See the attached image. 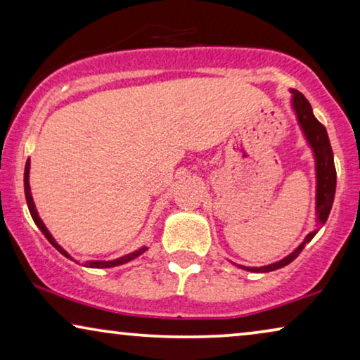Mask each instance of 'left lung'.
I'll use <instances>...</instances> for the list:
<instances>
[{
    "label": "left lung",
    "instance_id": "8db88e82",
    "mask_svg": "<svg viewBox=\"0 0 360 360\" xmlns=\"http://www.w3.org/2000/svg\"><path fill=\"white\" fill-rule=\"evenodd\" d=\"M293 95V108L297 112L298 122L307 136V139L311 146L314 152V160H316V214H318V224L313 233H309L302 244L293 250L292 254L280 260V262L265 265V267H243L244 270H250V272H272V270L282 269L290 262H293L302 252L304 245L314 238L319 228L326 223L329 211H331L334 193H336V167H334V157L333 149L329 144V137L321 122H319L313 115L311 105H309L307 98H304L298 90H292Z\"/></svg>",
    "mask_w": 360,
    "mask_h": 360
}]
</instances>
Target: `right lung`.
Here are the masks:
<instances>
[{"label":"right lung","instance_id":"add662e5","mask_svg":"<svg viewBox=\"0 0 360 360\" xmlns=\"http://www.w3.org/2000/svg\"><path fill=\"white\" fill-rule=\"evenodd\" d=\"M24 193H26V201H27L29 213H31L34 223L37 224V228L42 231V234L46 236L49 243H51V244L53 245V248H56V249L58 250V252H60L62 255H65L67 259H72L70 255H68L67 250H63V248H60V245H58V244L56 243V240H53L51 233H49L47 228H46V224H44L42 219L39 218L37 210H36V206H34V201H32L31 186H29V160L26 162V169H24ZM146 250H147V248H141V249L134 250V252L124 255V257H120V259H115V260H108V262H105V260H90V262H85V265H86V267H95V269H110V267H116V265L126 264V262H129V260H132V259L139 257V255H141L142 252H146ZM72 260H73V259H72Z\"/></svg>","mask_w":360,"mask_h":360}]
</instances>
